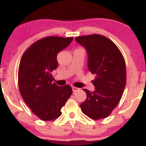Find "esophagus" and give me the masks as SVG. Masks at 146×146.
Returning <instances> with one entry per match:
<instances>
[{"mask_svg": "<svg viewBox=\"0 0 146 146\" xmlns=\"http://www.w3.org/2000/svg\"><path fill=\"white\" fill-rule=\"evenodd\" d=\"M72 89H73V92H75V91H77V90H78L79 88H77V87L73 86V87H72Z\"/></svg>", "mask_w": 146, "mask_h": 146, "instance_id": "esophagus-1", "label": "esophagus"}]
</instances>
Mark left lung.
<instances>
[{
    "mask_svg": "<svg viewBox=\"0 0 146 146\" xmlns=\"http://www.w3.org/2000/svg\"><path fill=\"white\" fill-rule=\"evenodd\" d=\"M75 40L86 48L88 66L95 78V91L83 89L86 100L80 105L84 114L94 120L106 118L119 102L126 83L125 60L116 44L100 34L79 36Z\"/></svg>",
    "mask_w": 146,
    "mask_h": 146,
    "instance_id": "left-lung-1",
    "label": "left lung"
}]
</instances>
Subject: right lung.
<instances>
[{
	"label": "right lung",
	"mask_w": 146,
	"mask_h": 146,
	"mask_svg": "<svg viewBox=\"0 0 146 146\" xmlns=\"http://www.w3.org/2000/svg\"><path fill=\"white\" fill-rule=\"evenodd\" d=\"M73 37L48 36L35 42L25 53L18 68V88L27 105L42 121H52L73 93L69 85L53 83L51 72L58 66L57 55L68 46Z\"/></svg>",
	"instance_id": "obj_1"
}]
</instances>
